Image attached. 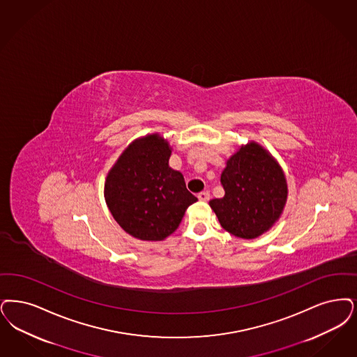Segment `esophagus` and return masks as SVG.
<instances>
[{
    "label": "esophagus",
    "instance_id": "34e87169",
    "mask_svg": "<svg viewBox=\"0 0 357 357\" xmlns=\"http://www.w3.org/2000/svg\"><path fill=\"white\" fill-rule=\"evenodd\" d=\"M198 199L200 202H208L210 200V192H207V191H202L198 194Z\"/></svg>",
    "mask_w": 357,
    "mask_h": 357
}]
</instances>
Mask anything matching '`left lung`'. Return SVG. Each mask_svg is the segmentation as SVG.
Returning <instances> with one entry per match:
<instances>
[{
    "instance_id": "8db88e82",
    "label": "left lung",
    "mask_w": 357,
    "mask_h": 357,
    "mask_svg": "<svg viewBox=\"0 0 357 357\" xmlns=\"http://www.w3.org/2000/svg\"><path fill=\"white\" fill-rule=\"evenodd\" d=\"M220 182L225 197L210 200L220 226L234 236L255 239L283 214L288 185L284 172L271 153L250 141L226 162Z\"/></svg>"
}]
</instances>
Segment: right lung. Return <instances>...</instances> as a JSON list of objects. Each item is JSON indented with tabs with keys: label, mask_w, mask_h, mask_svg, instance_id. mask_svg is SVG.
I'll return each mask as SVG.
<instances>
[{
	"label": "right lung",
	"mask_w": 357,
	"mask_h": 357,
	"mask_svg": "<svg viewBox=\"0 0 357 357\" xmlns=\"http://www.w3.org/2000/svg\"><path fill=\"white\" fill-rule=\"evenodd\" d=\"M172 151L160 134H147L130 143L106 175L103 194L110 213L139 241H165L198 200L185 188L182 172L170 167Z\"/></svg>",
	"instance_id": "add662e5"
}]
</instances>
